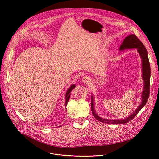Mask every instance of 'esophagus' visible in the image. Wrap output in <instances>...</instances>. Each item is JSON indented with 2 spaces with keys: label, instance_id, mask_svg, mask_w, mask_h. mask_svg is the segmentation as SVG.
Masks as SVG:
<instances>
[{
  "label": "esophagus",
  "instance_id": "obj_1",
  "mask_svg": "<svg viewBox=\"0 0 159 159\" xmlns=\"http://www.w3.org/2000/svg\"><path fill=\"white\" fill-rule=\"evenodd\" d=\"M81 81H82V83H84V84H88V83L91 81V79H90L89 77H88L86 76V77H83V78L82 79Z\"/></svg>",
  "mask_w": 159,
  "mask_h": 159
}]
</instances>
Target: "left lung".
Wrapping results in <instances>:
<instances>
[{"label": "left lung", "instance_id": "obj_1", "mask_svg": "<svg viewBox=\"0 0 159 159\" xmlns=\"http://www.w3.org/2000/svg\"><path fill=\"white\" fill-rule=\"evenodd\" d=\"M137 49V52L140 55L142 59V71H143V79L144 82V89L142 93V101L139 106L135 110L131 115L128 117L122 119H103L101 116H99L95 112V107H94V99L93 95H91V107L92 114L94 117L98 121L106 123V124H125L131 120L137 113L141 110L146 104L148 99L149 96V89H150V75H151V69H150V64L149 62V58L148 56L147 50L143 44V43L137 38L135 35L131 34L130 35L127 36L123 40V43L120 46L119 50H124L126 49Z\"/></svg>", "mask_w": 159, "mask_h": 159}]
</instances>
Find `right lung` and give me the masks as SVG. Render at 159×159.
<instances>
[{
    "mask_svg": "<svg viewBox=\"0 0 159 159\" xmlns=\"http://www.w3.org/2000/svg\"><path fill=\"white\" fill-rule=\"evenodd\" d=\"M75 87V84L71 85V86L69 88V89H68V91H66V95H65V106H66L67 104H68V101H69L70 97V95H71L70 93L71 92L72 89H73Z\"/></svg>",
    "mask_w": 159,
    "mask_h": 159,
    "instance_id": "add662e5",
    "label": "right lung"
}]
</instances>
